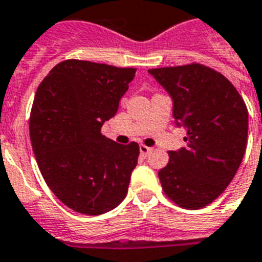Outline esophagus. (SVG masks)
<instances>
[{"instance_id":"obj_1","label":"esophagus","mask_w":262,"mask_h":262,"mask_svg":"<svg viewBox=\"0 0 262 262\" xmlns=\"http://www.w3.org/2000/svg\"><path fill=\"white\" fill-rule=\"evenodd\" d=\"M140 152H141V154H143V155H149V154H151L152 152V148H149V147H147V145H144V144H140Z\"/></svg>"}]
</instances>
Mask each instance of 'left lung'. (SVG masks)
I'll return each instance as SVG.
<instances>
[{
    "instance_id": "obj_1",
    "label": "left lung",
    "mask_w": 262,
    "mask_h": 262,
    "mask_svg": "<svg viewBox=\"0 0 262 262\" xmlns=\"http://www.w3.org/2000/svg\"><path fill=\"white\" fill-rule=\"evenodd\" d=\"M148 73L167 91L175 125L186 130V147L168 152L159 170L162 187L179 207L200 209L223 193L244 159L246 104L223 75L200 63Z\"/></svg>"
}]
</instances>
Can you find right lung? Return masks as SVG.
Wrapping results in <instances>:
<instances>
[{
    "mask_svg": "<svg viewBox=\"0 0 262 262\" xmlns=\"http://www.w3.org/2000/svg\"><path fill=\"white\" fill-rule=\"evenodd\" d=\"M133 68L67 59L39 84L30 117L38 167L67 207L96 216L126 197L137 166V143L122 145L100 133L135 79Z\"/></svg>",
    "mask_w": 262,
    "mask_h": 262,
    "instance_id": "1",
    "label": "right lung"
}]
</instances>
